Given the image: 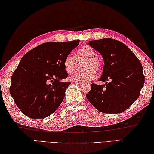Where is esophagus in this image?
I'll use <instances>...</instances> for the list:
<instances>
[{
	"mask_svg": "<svg viewBox=\"0 0 154 154\" xmlns=\"http://www.w3.org/2000/svg\"><path fill=\"white\" fill-rule=\"evenodd\" d=\"M73 82H74L75 83H76V84H79V85L83 84V82H81V81H73Z\"/></svg>",
	"mask_w": 154,
	"mask_h": 154,
	"instance_id": "1",
	"label": "esophagus"
}]
</instances>
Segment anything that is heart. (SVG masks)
<instances>
[{
  "label": "heart",
  "mask_w": 154,
  "mask_h": 154,
  "mask_svg": "<svg viewBox=\"0 0 154 154\" xmlns=\"http://www.w3.org/2000/svg\"><path fill=\"white\" fill-rule=\"evenodd\" d=\"M97 59L98 54L94 49L90 46H84L78 49L76 57L71 54L68 55L63 61V66L66 71L71 73L75 71L78 61H85L83 64L84 71L74 73L71 75L70 79L73 81L88 82L95 79L96 77L95 71H99L100 69L101 65Z\"/></svg>",
  "instance_id": "obj_1"
}]
</instances>
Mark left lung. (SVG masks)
Here are the masks:
<instances>
[{
  "instance_id": "obj_1",
  "label": "left lung",
  "mask_w": 154,
  "mask_h": 154,
  "mask_svg": "<svg viewBox=\"0 0 154 154\" xmlns=\"http://www.w3.org/2000/svg\"><path fill=\"white\" fill-rule=\"evenodd\" d=\"M88 45L104 60V85L91 84L86 97L97 110L107 114L122 113L138 98L144 84L142 65L125 44L114 39L90 41Z\"/></svg>"
}]
</instances>
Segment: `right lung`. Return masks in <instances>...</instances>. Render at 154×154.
<instances>
[{
	"mask_svg": "<svg viewBox=\"0 0 154 154\" xmlns=\"http://www.w3.org/2000/svg\"><path fill=\"white\" fill-rule=\"evenodd\" d=\"M79 45V40L49 42L23 56L12 75L10 93L24 115L39 119L57 110L71 84L60 81L68 77L63 61Z\"/></svg>",
	"mask_w": 154,
	"mask_h": 154,
	"instance_id": "obj_1",
	"label": "right lung"
}]
</instances>
